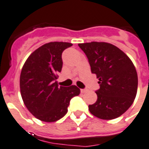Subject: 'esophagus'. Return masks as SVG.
<instances>
[{"instance_id": "1", "label": "esophagus", "mask_w": 149, "mask_h": 149, "mask_svg": "<svg viewBox=\"0 0 149 149\" xmlns=\"http://www.w3.org/2000/svg\"><path fill=\"white\" fill-rule=\"evenodd\" d=\"M80 91H81V93H86V92L88 91V89H80Z\"/></svg>"}]
</instances>
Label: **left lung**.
Returning <instances> with one entry per match:
<instances>
[{
	"label": "left lung",
	"instance_id": "left-lung-1",
	"mask_svg": "<svg viewBox=\"0 0 149 149\" xmlns=\"http://www.w3.org/2000/svg\"><path fill=\"white\" fill-rule=\"evenodd\" d=\"M86 55L91 72L99 79L97 100L89 105L92 114L101 119H113L133 103L138 88V75L133 63L116 46L105 42L79 43Z\"/></svg>",
	"mask_w": 149,
	"mask_h": 149
}]
</instances>
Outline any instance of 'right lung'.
Returning a JSON list of instances; mask_svg holds the SVG:
<instances>
[{
	"mask_svg": "<svg viewBox=\"0 0 149 149\" xmlns=\"http://www.w3.org/2000/svg\"><path fill=\"white\" fill-rule=\"evenodd\" d=\"M72 44L50 42L29 56L20 77V94L31 114L40 120L53 123L66 114L70 100L80 93L76 86H59L56 79L63 66L62 53Z\"/></svg>",
	"mask_w": 149,
	"mask_h": 149,
	"instance_id": "add662e5",
	"label": "right lung"
}]
</instances>
